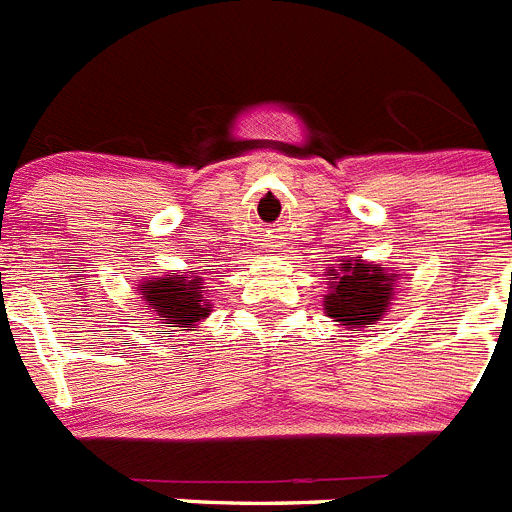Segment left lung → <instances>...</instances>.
Wrapping results in <instances>:
<instances>
[{"instance_id": "1", "label": "left lung", "mask_w": 512, "mask_h": 512, "mask_svg": "<svg viewBox=\"0 0 512 512\" xmlns=\"http://www.w3.org/2000/svg\"><path fill=\"white\" fill-rule=\"evenodd\" d=\"M328 292L323 295V310L333 323L343 328H372L390 312L395 289L402 274L395 269L364 261L361 256L341 259L325 269Z\"/></svg>"}]
</instances>
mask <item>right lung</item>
<instances>
[{
	"label": "right lung",
	"instance_id": "1",
	"mask_svg": "<svg viewBox=\"0 0 512 512\" xmlns=\"http://www.w3.org/2000/svg\"><path fill=\"white\" fill-rule=\"evenodd\" d=\"M205 274V269L164 271L158 277L140 279L135 292H140V300L146 302L153 323L164 325V330H194L212 312Z\"/></svg>",
	"mask_w": 512,
	"mask_h": 512
}]
</instances>
